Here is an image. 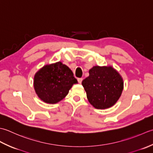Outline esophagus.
Listing matches in <instances>:
<instances>
[{
	"label": "esophagus",
	"mask_w": 153,
	"mask_h": 153,
	"mask_svg": "<svg viewBox=\"0 0 153 153\" xmlns=\"http://www.w3.org/2000/svg\"><path fill=\"white\" fill-rule=\"evenodd\" d=\"M82 80H83V79H82V78H79V79H78V82H79V84H81V82H82Z\"/></svg>",
	"instance_id": "esophagus-1"
}]
</instances>
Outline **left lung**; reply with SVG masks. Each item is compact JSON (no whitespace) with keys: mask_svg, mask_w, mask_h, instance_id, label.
<instances>
[{"mask_svg":"<svg viewBox=\"0 0 153 153\" xmlns=\"http://www.w3.org/2000/svg\"><path fill=\"white\" fill-rule=\"evenodd\" d=\"M82 85L89 102L97 109L110 108L116 104L123 88L122 78L111 67L95 66Z\"/></svg>","mask_w":153,"mask_h":153,"instance_id":"8db88e82","label":"left lung"}]
</instances>
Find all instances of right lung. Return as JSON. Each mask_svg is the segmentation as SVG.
<instances>
[{
    "instance_id": "right-lung-1",
    "label": "right lung",
    "mask_w": 153,
    "mask_h": 153,
    "mask_svg": "<svg viewBox=\"0 0 153 153\" xmlns=\"http://www.w3.org/2000/svg\"><path fill=\"white\" fill-rule=\"evenodd\" d=\"M76 83L72 71L61 62L43 67L35 74L33 81L37 96L49 104L61 101Z\"/></svg>"
}]
</instances>
